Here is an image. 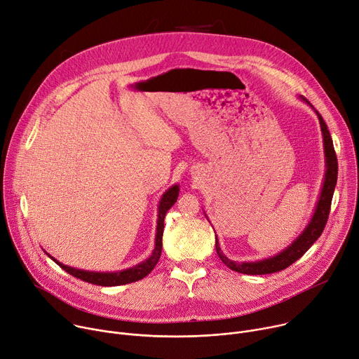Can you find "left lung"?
I'll return each mask as SVG.
<instances>
[{
    "label": "left lung",
    "mask_w": 359,
    "mask_h": 359,
    "mask_svg": "<svg viewBox=\"0 0 359 359\" xmlns=\"http://www.w3.org/2000/svg\"><path fill=\"white\" fill-rule=\"evenodd\" d=\"M299 99L313 109V106L305 99V97L299 95ZM313 111L316 113V116L319 118V124H320V132H322V137H323L325 168H327V170H325L322 189H320L319 198H318V202H316V206H315V210H313V215H312L309 223L305 226V229L301 232V235L289 246H286L283 250H280L279 253H276L271 257L255 260V262H239V260H232L227 257L222 252L219 242H217V236H216V252H217L222 262L229 269L239 272V273H246V275H268V273H275V272L283 271L287 266H290L293 262H297L301 256H304V253L315 243V241L323 232V227H325V224H327V220L330 216L331 202H332L334 190L337 186L338 160H337V154L334 150L332 137L330 135V130H328L327 124H325V121H323L322 116L318 113V110L313 109Z\"/></svg>",
    "instance_id": "obj_1"
}]
</instances>
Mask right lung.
Wrapping results in <instances>:
<instances>
[{
  "label": "right lung",
  "mask_w": 359,
  "mask_h": 359,
  "mask_svg": "<svg viewBox=\"0 0 359 359\" xmlns=\"http://www.w3.org/2000/svg\"><path fill=\"white\" fill-rule=\"evenodd\" d=\"M179 196V184H173L172 187H169L158 202V213H157V226H156V242H154V249L151 252V255L143 260L142 264L132 266L124 271H117V272H93V271H83V269H76L72 268L69 265H62L61 262H58L57 259H54L51 255H48L46 250V253L48 255V257H51L54 262L62 268L66 272H69L70 275H73L74 278H79L84 282L93 283V285H100V286H118V285H126V283H132L136 280L143 279L144 276H147L154 266L157 265L160 255H161V239H163V227H165V216L166 212L176 203Z\"/></svg>",
  "instance_id": "add662e5"
}]
</instances>
